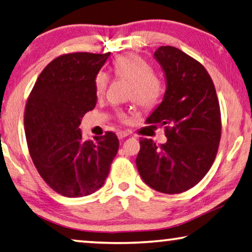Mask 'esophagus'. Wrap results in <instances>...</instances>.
<instances>
[{"mask_svg": "<svg viewBox=\"0 0 252 252\" xmlns=\"http://www.w3.org/2000/svg\"><path fill=\"white\" fill-rule=\"evenodd\" d=\"M129 134H130V131H119L118 137H119V139H123V138L127 137Z\"/></svg>", "mask_w": 252, "mask_h": 252, "instance_id": "1", "label": "esophagus"}]
</instances>
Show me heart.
<instances>
[{
	"instance_id": "heart-1",
	"label": "heart",
	"mask_w": 252,
	"mask_h": 252,
	"mask_svg": "<svg viewBox=\"0 0 252 252\" xmlns=\"http://www.w3.org/2000/svg\"><path fill=\"white\" fill-rule=\"evenodd\" d=\"M113 70L121 79L130 81L127 98L132 99L140 108L150 109L157 106L164 90L162 77L146 59L136 54H126L119 56L113 63ZM108 76L104 72L95 75L94 87L98 94L106 91ZM119 118L126 120L125 113H119Z\"/></svg>"
}]
</instances>
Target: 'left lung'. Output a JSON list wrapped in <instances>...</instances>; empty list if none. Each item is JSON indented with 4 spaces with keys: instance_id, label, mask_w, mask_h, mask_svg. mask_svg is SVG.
Returning <instances> with one entry per match:
<instances>
[{
    "instance_id": "8db88e82",
    "label": "left lung",
    "mask_w": 252,
    "mask_h": 252,
    "mask_svg": "<svg viewBox=\"0 0 252 252\" xmlns=\"http://www.w3.org/2000/svg\"><path fill=\"white\" fill-rule=\"evenodd\" d=\"M166 77L163 101L146 123L164 126L165 144L140 139L136 164L148 186L165 194L192 189L207 175L221 137L215 84L201 63L175 47L154 52Z\"/></svg>"
}]
</instances>
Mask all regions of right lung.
Listing matches in <instances>:
<instances>
[{
	"instance_id": "add662e5",
	"label": "right lung",
	"mask_w": 252,
	"mask_h": 252,
	"mask_svg": "<svg viewBox=\"0 0 252 252\" xmlns=\"http://www.w3.org/2000/svg\"><path fill=\"white\" fill-rule=\"evenodd\" d=\"M108 56L57 57L28 95L24 114L28 151L44 182L63 196L82 197L100 189L119 151L114 132L84 141L79 129L97 102L94 79Z\"/></svg>"
}]
</instances>
